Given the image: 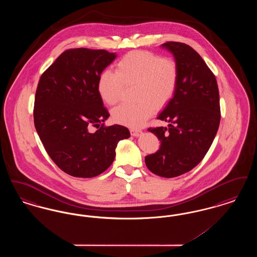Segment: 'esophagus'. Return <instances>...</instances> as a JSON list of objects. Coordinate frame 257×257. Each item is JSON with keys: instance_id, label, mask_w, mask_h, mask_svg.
<instances>
[{"instance_id": "esophagus-1", "label": "esophagus", "mask_w": 257, "mask_h": 257, "mask_svg": "<svg viewBox=\"0 0 257 257\" xmlns=\"http://www.w3.org/2000/svg\"><path fill=\"white\" fill-rule=\"evenodd\" d=\"M130 133L133 137H140L141 135L143 134V132L141 130H137V129H131Z\"/></svg>"}]
</instances>
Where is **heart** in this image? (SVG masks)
I'll return each mask as SVG.
<instances>
[{
  "label": "heart",
  "instance_id": "b5f03b06",
  "mask_svg": "<svg viewBox=\"0 0 257 257\" xmlns=\"http://www.w3.org/2000/svg\"><path fill=\"white\" fill-rule=\"evenodd\" d=\"M179 70L176 61L147 51H133L116 63V72L103 70L98 78V93L108 105L122 97L126 85H138L137 104H122L112 110L115 122L141 127L157 108L166 106L174 95Z\"/></svg>",
  "mask_w": 257,
  "mask_h": 257
}]
</instances>
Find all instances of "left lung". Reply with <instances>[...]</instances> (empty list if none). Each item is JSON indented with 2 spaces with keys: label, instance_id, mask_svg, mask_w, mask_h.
Segmentation results:
<instances>
[{
  "label": "left lung",
  "instance_id": "left-lung-1",
  "mask_svg": "<svg viewBox=\"0 0 257 257\" xmlns=\"http://www.w3.org/2000/svg\"><path fill=\"white\" fill-rule=\"evenodd\" d=\"M161 46L173 55L179 77L173 97L157 117L171 124L148 129L161 147L145 161L154 174L171 178L193 170L206 155L220 125V94L215 75L191 46L173 41Z\"/></svg>",
  "mask_w": 257,
  "mask_h": 257
}]
</instances>
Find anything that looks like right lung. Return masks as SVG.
Returning a JSON list of instances; mask_svg holds the SVG:
<instances>
[{
	"mask_svg": "<svg viewBox=\"0 0 257 257\" xmlns=\"http://www.w3.org/2000/svg\"><path fill=\"white\" fill-rule=\"evenodd\" d=\"M115 58L106 50H66L38 82L37 134L50 158L74 177L104 172L114 160L118 142L130 137L124 126L103 125L110 114L98 93V78ZM92 125L98 128L94 133Z\"/></svg>",
	"mask_w": 257,
	"mask_h": 257,
	"instance_id": "obj_1",
	"label": "right lung"
}]
</instances>
